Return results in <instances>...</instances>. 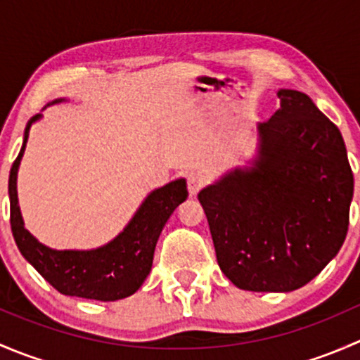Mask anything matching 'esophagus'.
<instances>
[{
  "label": "esophagus",
  "mask_w": 360,
  "mask_h": 360,
  "mask_svg": "<svg viewBox=\"0 0 360 360\" xmlns=\"http://www.w3.org/2000/svg\"><path fill=\"white\" fill-rule=\"evenodd\" d=\"M203 186H205V177H203L202 174L191 172L190 176H188V191H190L191 197H195Z\"/></svg>",
  "instance_id": "1"
}]
</instances>
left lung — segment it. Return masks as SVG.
<instances>
[{
	"instance_id": "left-lung-1",
	"label": "left lung",
	"mask_w": 360,
	"mask_h": 360,
	"mask_svg": "<svg viewBox=\"0 0 360 360\" xmlns=\"http://www.w3.org/2000/svg\"><path fill=\"white\" fill-rule=\"evenodd\" d=\"M257 123L256 157L198 193L217 264L238 289L289 292L317 277L348 231L354 174L338 127L303 92Z\"/></svg>"
}]
</instances>
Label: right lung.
I'll return each mask as SVG.
<instances>
[{"label":"right lung","mask_w":360,"mask_h":360,"mask_svg":"<svg viewBox=\"0 0 360 360\" xmlns=\"http://www.w3.org/2000/svg\"><path fill=\"white\" fill-rule=\"evenodd\" d=\"M63 101L57 99L52 104ZM39 118L41 115L32 116L25 125L22 148L10 169V224L17 248L60 294L97 301L123 300L136 292L150 275L160 233L176 207L188 198L186 179L181 177L151 191L123 231L103 248L90 250L46 248L25 230L17 197V172L24 157L29 129Z\"/></svg>","instance_id":"obj_1"}]
</instances>
